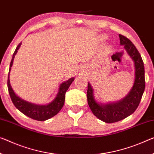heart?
<instances>
[{"label": "heart", "mask_w": 154, "mask_h": 154, "mask_svg": "<svg viewBox=\"0 0 154 154\" xmlns=\"http://www.w3.org/2000/svg\"><path fill=\"white\" fill-rule=\"evenodd\" d=\"M104 37H105V36H104Z\"/></svg>", "instance_id": "1"}]
</instances>
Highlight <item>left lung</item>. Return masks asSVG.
Listing matches in <instances>:
<instances>
[{
    "label": "left lung",
    "mask_w": 154,
    "mask_h": 154,
    "mask_svg": "<svg viewBox=\"0 0 154 154\" xmlns=\"http://www.w3.org/2000/svg\"><path fill=\"white\" fill-rule=\"evenodd\" d=\"M119 38L120 45L124 46L133 60L135 69L134 84L128 94L118 101L102 103L96 100L94 89L89 82L87 87V102L92 113L107 123L120 121L132 114L138 107L145 88V67L140 53L130 40L120 34Z\"/></svg>",
    "instance_id": "8db88e82"
}]
</instances>
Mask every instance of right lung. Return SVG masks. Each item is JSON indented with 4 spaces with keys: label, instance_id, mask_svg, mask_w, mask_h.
<instances>
[{
    "label": "right lung",
    "instance_id": "add662e5",
    "mask_svg": "<svg viewBox=\"0 0 154 154\" xmlns=\"http://www.w3.org/2000/svg\"><path fill=\"white\" fill-rule=\"evenodd\" d=\"M21 44H22V42L19 43L16 47V50L13 54L12 58H11L10 65H9L8 79V87L9 96H10L11 101L14 103V106L23 114L34 120L45 121V120L54 117L61 110L64 105V103H65V93L69 89L72 82L74 81V77L70 78L66 81L62 82L59 86L58 93L54 100L49 103L46 104V105H39V104L30 103V102L21 98L14 92L10 84V80H9V74H10V71L13 65L14 59L21 46Z\"/></svg>",
    "mask_w": 154,
    "mask_h": 154
}]
</instances>
